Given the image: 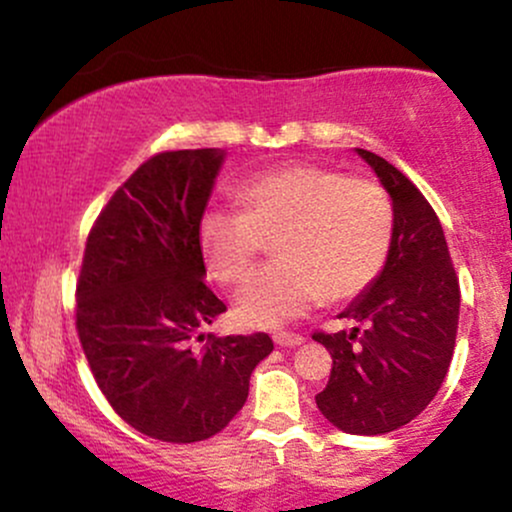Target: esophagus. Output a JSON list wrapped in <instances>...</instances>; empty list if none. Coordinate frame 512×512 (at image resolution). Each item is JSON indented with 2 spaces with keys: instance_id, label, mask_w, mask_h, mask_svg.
Segmentation results:
<instances>
[{
  "instance_id": "34e87169",
  "label": "esophagus",
  "mask_w": 512,
  "mask_h": 512,
  "mask_svg": "<svg viewBox=\"0 0 512 512\" xmlns=\"http://www.w3.org/2000/svg\"><path fill=\"white\" fill-rule=\"evenodd\" d=\"M305 339L301 334H293V332H276L274 334V344L276 346H301Z\"/></svg>"
}]
</instances>
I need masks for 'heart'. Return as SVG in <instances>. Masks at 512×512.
Returning <instances> with one entry per match:
<instances>
[{"label": "heart", "instance_id": "b5f03b06", "mask_svg": "<svg viewBox=\"0 0 512 512\" xmlns=\"http://www.w3.org/2000/svg\"><path fill=\"white\" fill-rule=\"evenodd\" d=\"M238 211L214 209L199 223V250L221 286L248 279L262 243L276 264L236 296L248 327L284 325L322 298L346 301L383 272L395 238V211L378 182L313 163L269 170L238 190Z\"/></svg>", "mask_w": 512, "mask_h": 512}]
</instances>
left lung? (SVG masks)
Segmentation results:
<instances>
[{"instance_id":"obj_1","label":"left lung","mask_w":512,"mask_h":512,"mask_svg":"<svg viewBox=\"0 0 512 512\" xmlns=\"http://www.w3.org/2000/svg\"><path fill=\"white\" fill-rule=\"evenodd\" d=\"M356 154L390 195L395 238L378 279L339 313L363 330L315 334L332 354L330 383L315 402L339 431L380 436L419 416L443 385L460 320V284L443 226L414 182L373 151Z\"/></svg>"}]
</instances>
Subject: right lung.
Segmentation results:
<instances>
[{
    "label": "right lung",
    "instance_id": "right-lung-1",
    "mask_svg": "<svg viewBox=\"0 0 512 512\" xmlns=\"http://www.w3.org/2000/svg\"><path fill=\"white\" fill-rule=\"evenodd\" d=\"M226 151L158 154L137 168L86 240L76 330L98 387L144 436L197 443L243 409L269 334L214 337L226 310L204 284L199 223Z\"/></svg>",
    "mask_w": 512,
    "mask_h": 512
}]
</instances>
